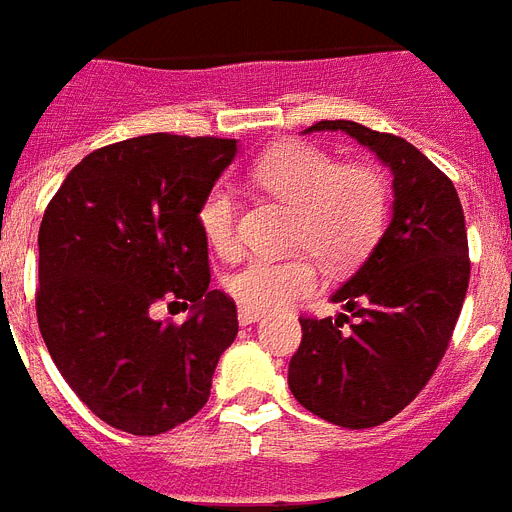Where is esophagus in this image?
Returning <instances> with one entry per match:
<instances>
[{"instance_id": "1", "label": "esophagus", "mask_w": 512, "mask_h": 512, "mask_svg": "<svg viewBox=\"0 0 512 512\" xmlns=\"http://www.w3.org/2000/svg\"><path fill=\"white\" fill-rule=\"evenodd\" d=\"M263 318L260 313H255V310H247V307H239V323L242 326H252V323H257Z\"/></svg>"}]
</instances>
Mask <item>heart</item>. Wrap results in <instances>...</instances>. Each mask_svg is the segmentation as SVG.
I'll use <instances>...</instances> for the list:
<instances>
[{
	"label": "heart",
	"instance_id": "obj_1",
	"mask_svg": "<svg viewBox=\"0 0 512 512\" xmlns=\"http://www.w3.org/2000/svg\"><path fill=\"white\" fill-rule=\"evenodd\" d=\"M265 194L297 210L292 247H305L326 265H350L384 231L389 191L384 176L368 165H342L313 144H286L263 155L252 168ZM197 220L218 255L236 252V197L215 184L199 202ZM318 284L307 257H255L226 278L228 294L247 310L270 313L292 305Z\"/></svg>",
	"mask_w": 512,
	"mask_h": 512
}]
</instances>
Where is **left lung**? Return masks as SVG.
Wrapping results in <instances>:
<instances>
[{"mask_svg": "<svg viewBox=\"0 0 512 512\" xmlns=\"http://www.w3.org/2000/svg\"><path fill=\"white\" fill-rule=\"evenodd\" d=\"M313 131H344L371 149L392 170L394 202L384 236L331 297L344 313L299 318L289 389L323 421L371 429L418 397L450 344L471 278L465 215L450 178L410 141L355 120Z\"/></svg>", "mask_w": 512, "mask_h": 512, "instance_id": "8db88e82", "label": "left lung"}]
</instances>
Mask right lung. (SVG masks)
Instances as JSON below:
<instances>
[{"label":"right lung","mask_w":512,"mask_h":512,"mask_svg":"<svg viewBox=\"0 0 512 512\" xmlns=\"http://www.w3.org/2000/svg\"><path fill=\"white\" fill-rule=\"evenodd\" d=\"M236 139L149 134L83 157L39 228L36 315L57 371L112 429L155 436L205 407L239 331L210 289L199 202L234 162ZM165 296L184 324L155 322Z\"/></svg>","instance_id":"add662e5"}]
</instances>
